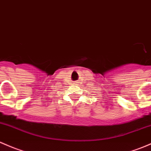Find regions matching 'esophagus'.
I'll list each match as a JSON object with an SVG mask.
<instances>
[{
  "mask_svg": "<svg viewBox=\"0 0 151 151\" xmlns=\"http://www.w3.org/2000/svg\"><path fill=\"white\" fill-rule=\"evenodd\" d=\"M74 85H77V84H78V82H74Z\"/></svg>",
  "mask_w": 151,
  "mask_h": 151,
  "instance_id": "1",
  "label": "esophagus"
}]
</instances>
